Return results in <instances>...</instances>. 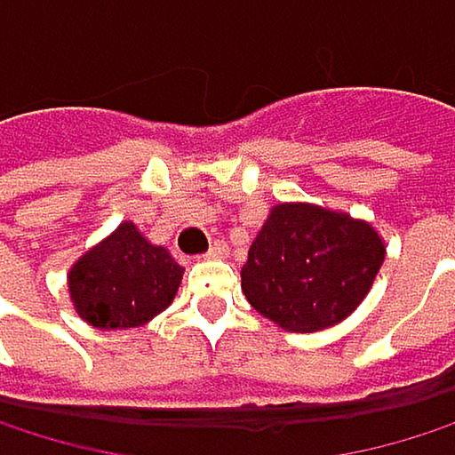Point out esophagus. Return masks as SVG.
<instances>
[{
    "label": "esophagus",
    "mask_w": 455,
    "mask_h": 455,
    "mask_svg": "<svg viewBox=\"0 0 455 455\" xmlns=\"http://www.w3.org/2000/svg\"><path fill=\"white\" fill-rule=\"evenodd\" d=\"M226 253H229V245H226L223 240H215V243L207 248V253H204V256H207V259H223Z\"/></svg>",
    "instance_id": "34e87169"
}]
</instances>
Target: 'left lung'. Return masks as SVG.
I'll return each mask as SVG.
<instances>
[{
	"mask_svg": "<svg viewBox=\"0 0 455 455\" xmlns=\"http://www.w3.org/2000/svg\"><path fill=\"white\" fill-rule=\"evenodd\" d=\"M383 259L370 223L315 204H277L248 251L243 291L277 326L321 331L359 307Z\"/></svg>",
	"mask_w": 455,
	"mask_h": 455,
	"instance_id": "left-lung-1",
	"label": "left lung"
}]
</instances>
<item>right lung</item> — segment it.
<instances>
[{
  "label": "right lung",
  "mask_w": 455,
  "mask_h": 455,
  "mask_svg": "<svg viewBox=\"0 0 455 455\" xmlns=\"http://www.w3.org/2000/svg\"><path fill=\"white\" fill-rule=\"evenodd\" d=\"M180 280L183 267L167 248L150 245L126 220L72 267L69 294L91 326L134 329L170 307Z\"/></svg>",
  "instance_id": "add662e5"
}]
</instances>
